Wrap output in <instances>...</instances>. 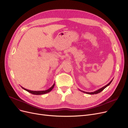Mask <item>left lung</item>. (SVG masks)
<instances>
[{
    "label": "left lung",
    "instance_id": "obj_1",
    "mask_svg": "<svg viewBox=\"0 0 128 128\" xmlns=\"http://www.w3.org/2000/svg\"><path fill=\"white\" fill-rule=\"evenodd\" d=\"M110 80V82L108 83V84H107L106 86H104V87H102V88H100V89H98V90H96V91H94V92H85V91H81V90H79L80 91H82V92H84V93H86V94H99V93H100V92H102L103 90H104V88H105L106 87H107L108 86H110V84L112 83V80Z\"/></svg>",
    "mask_w": 128,
    "mask_h": 128
}]
</instances>
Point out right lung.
Returning a JSON list of instances; mask_svg holds the SVG:
<instances>
[{"mask_svg":"<svg viewBox=\"0 0 128 128\" xmlns=\"http://www.w3.org/2000/svg\"><path fill=\"white\" fill-rule=\"evenodd\" d=\"M54 86H55V83H54L53 86L51 88H50L48 89V90H45V91H32V90H28V89H26V88H23L22 86H21V88L23 89H24V90L28 91V92L30 93V94H35V95H41V94H47V93L50 92L53 88H54Z\"/></svg>","mask_w":128,"mask_h":128,"instance_id":"obj_1","label":"right lung"}]
</instances>
